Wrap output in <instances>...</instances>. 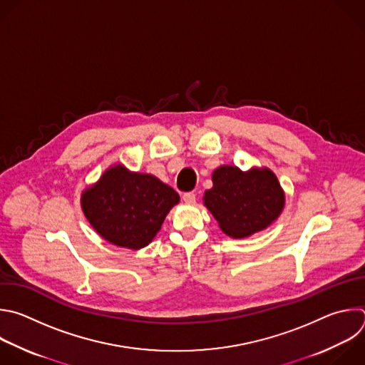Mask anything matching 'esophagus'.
Returning <instances> with one entry per match:
<instances>
[{"label": "esophagus", "mask_w": 365, "mask_h": 365, "mask_svg": "<svg viewBox=\"0 0 365 365\" xmlns=\"http://www.w3.org/2000/svg\"><path fill=\"white\" fill-rule=\"evenodd\" d=\"M182 199H183L185 203H195L196 202V195L193 192H187L182 196Z\"/></svg>", "instance_id": "34e87169"}]
</instances>
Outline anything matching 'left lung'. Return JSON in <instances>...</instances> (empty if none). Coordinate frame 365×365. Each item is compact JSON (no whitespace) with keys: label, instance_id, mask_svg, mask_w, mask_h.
I'll return each instance as SVG.
<instances>
[{"label":"left lung","instance_id":"left-lung-1","mask_svg":"<svg viewBox=\"0 0 365 365\" xmlns=\"http://www.w3.org/2000/svg\"><path fill=\"white\" fill-rule=\"evenodd\" d=\"M212 182V189L203 195V205L222 232L233 239L267 229L285 207V192L268 168L244 172L237 166L223 165L213 170Z\"/></svg>","mask_w":365,"mask_h":365}]
</instances>
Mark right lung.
I'll use <instances>...</instances> for the list:
<instances>
[{"label":"right lung","instance_id":"obj_1","mask_svg":"<svg viewBox=\"0 0 365 365\" xmlns=\"http://www.w3.org/2000/svg\"><path fill=\"white\" fill-rule=\"evenodd\" d=\"M179 195L150 173L114 163L81 193V209L93 229L111 245L139 251L160 230Z\"/></svg>","mask_w":365,"mask_h":365}]
</instances>
